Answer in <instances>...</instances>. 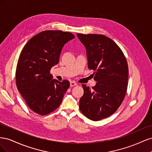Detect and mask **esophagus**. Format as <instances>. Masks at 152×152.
<instances>
[{
    "mask_svg": "<svg viewBox=\"0 0 152 152\" xmlns=\"http://www.w3.org/2000/svg\"><path fill=\"white\" fill-rule=\"evenodd\" d=\"M77 83L75 82H74V81H71L70 82V86H77Z\"/></svg>",
    "mask_w": 152,
    "mask_h": 152,
    "instance_id": "1",
    "label": "esophagus"
}]
</instances>
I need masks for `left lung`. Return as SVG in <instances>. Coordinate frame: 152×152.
<instances>
[{"label":"left lung","instance_id":"1","mask_svg":"<svg viewBox=\"0 0 152 152\" xmlns=\"http://www.w3.org/2000/svg\"><path fill=\"white\" fill-rule=\"evenodd\" d=\"M86 49L87 65L94 72L97 82L90 89L82 86L84 94L79 101L81 112L90 120L98 121L116 112L127 88L128 65L122 50L108 37L77 34Z\"/></svg>","mask_w":152,"mask_h":152}]
</instances>
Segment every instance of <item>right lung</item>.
I'll list each match as a JSON object with an SVG mask.
<instances>
[{"mask_svg": "<svg viewBox=\"0 0 152 152\" xmlns=\"http://www.w3.org/2000/svg\"><path fill=\"white\" fill-rule=\"evenodd\" d=\"M74 38L70 32L45 30L30 39L21 50L16 71V86L34 112L44 115L61 104L70 82L53 79L50 70L59 63L64 45Z\"/></svg>", "mask_w": 152, "mask_h": 152, "instance_id": "obj_1", "label": "right lung"}]
</instances>
